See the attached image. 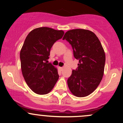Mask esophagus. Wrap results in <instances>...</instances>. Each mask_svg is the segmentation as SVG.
<instances>
[{
  "mask_svg": "<svg viewBox=\"0 0 123 123\" xmlns=\"http://www.w3.org/2000/svg\"><path fill=\"white\" fill-rule=\"evenodd\" d=\"M59 69H60V71H62L63 69V67H59Z\"/></svg>",
  "mask_w": 123,
  "mask_h": 123,
  "instance_id": "esophagus-1",
  "label": "esophagus"
}]
</instances>
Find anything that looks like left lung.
<instances>
[{"mask_svg": "<svg viewBox=\"0 0 123 123\" xmlns=\"http://www.w3.org/2000/svg\"><path fill=\"white\" fill-rule=\"evenodd\" d=\"M69 42L78 67L72 71L67 84L73 95L82 98L92 93L103 78L105 55L101 44L92 31L83 29L69 30L63 40Z\"/></svg>", "mask_w": 123, "mask_h": 123, "instance_id": "8db88e82", "label": "left lung"}]
</instances>
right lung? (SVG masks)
Segmentation results:
<instances>
[{
    "label": "right lung",
    "mask_w": 123,
    "mask_h": 123,
    "mask_svg": "<svg viewBox=\"0 0 123 123\" xmlns=\"http://www.w3.org/2000/svg\"><path fill=\"white\" fill-rule=\"evenodd\" d=\"M64 34L62 30L40 27L25 39L20 53L21 68L25 82L35 93H49L58 80L57 69L47 60L52 45Z\"/></svg>",
    "instance_id": "obj_1"
}]
</instances>
